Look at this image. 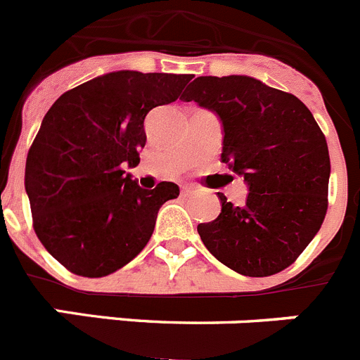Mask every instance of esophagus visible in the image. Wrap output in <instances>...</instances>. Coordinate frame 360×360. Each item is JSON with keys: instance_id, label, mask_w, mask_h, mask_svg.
<instances>
[{"instance_id": "obj_1", "label": "esophagus", "mask_w": 360, "mask_h": 360, "mask_svg": "<svg viewBox=\"0 0 360 360\" xmlns=\"http://www.w3.org/2000/svg\"><path fill=\"white\" fill-rule=\"evenodd\" d=\"M181 193H183V195H192L193 188L192 186H183V188H181Z\"/></svg>"}]
</instances>
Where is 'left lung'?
Returning <instances> with one entry per match:
<instances>
[{"mask_svg":"<svg viewBox=\"0 0 360 360\" xmlns=\"http://www.w3.org/2000/svg\"><path fill=\"white\" fill-rule=\"evenodd\" d=\"M222 122V154L244 177L248 199L224 193L219 217L199 224L213 257L238 274L271 276L289 267L321 228L328 208L330 156L305 103L245 75L197 77L181 96Z\"/></svg>","mask_w":360,"mask_h":360,"instance_id":"left-lung-1","label":"left lung"}]
</instances>
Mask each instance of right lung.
Returning a JSON list of instances; mask_svg holds the SVG:
<instances>
[{
  "label": "right lung",
  "instance_id": "add662e5",
  "mask_svg": "<svg viewBox=\"0 0 360 360\" xmlns=\"http://www.w3.org/2000/svg\"><path fill=\"white\" fill-rule=\"evenodd\" d=\"M192 75L122 70L73 87L50 108L28 150L25 190L41 244L68 271L115 273L150 240L158 212L179 195L145 190L124 168L140 163L145 116L179 98Z\"/></svg>",
  "mask_w": 360,
  "mask_h": 360
}]
</instances>
